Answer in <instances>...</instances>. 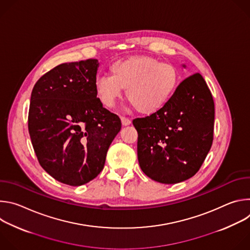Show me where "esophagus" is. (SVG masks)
Returning <instances> with one entry per match:
<instances>
[{"mask_svg": "<svg viewBox=\"0 0 250 250\" xmlns=\"http://www.w3.org/2000/svg\"><path fill=\"white\" fill-rule=\"evenodd\" d=\"M121 120H122V124H123V125H130V120L129 119H127V118H125V117H122L121 118Z\"/></svg>", "mask_w": 250, "mask_h": 250, "instance_id": "1", "label": "esophagus"}]
</instances>
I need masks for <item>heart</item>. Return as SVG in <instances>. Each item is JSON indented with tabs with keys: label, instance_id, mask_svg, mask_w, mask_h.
Here are the masks:
<instances>
[{
	"label": "heart",
	"instance_id": "obj_1",
	"mask_svg": "<svg viewBox=\"0 0 250 250\" xmlns=\"http://www.w3.org/2000/svg\"><path fill=\"white\" fill-rule=\"evenodd\" d=\"M110 75L97 76L95 92L101 103L112 108L121 99L123 90L130 104L140 114L150 115L170 100L179 74L174 65L149 57L135 55L117 60L110 66Z\"/></svg>",
	"mask_w": 250,
	"mask_h": 250
}]
</instances>
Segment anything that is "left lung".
<instances>
[{"label":"left lung","mask_w":250,"mask_h":250,"mask_svg":"<svg viewBox=\"0 0 250 250\" xmlns=\"http://www.w3.org/2000/svg\"><path fill=\"white\" fill-rule=\"evenodd\" d=\"M215 104L200 73L183 80L157 112L136 118L138 163L150 179L175 184L193 177L213 139Z\"/></svg>","instance_id":"8db88e82"}]
</instances>
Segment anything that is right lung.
Returning <instances> with one entry per match:
<instances>
[{
  "instance_id": "obj_1",
  "label": "right lung",
  "mask_w": 250,
  "mask_h": 250,
  "mask_svg": "<svg viewBox=\"0 0 250 250\" xmlns=\"http://www.w3.org/2000/svg\"><path fill=\"white\" fill-rule=\"evenodd\" d=\"M99 62L60 64L35 83L28 132L41 166L55 180L80 186L104 168L121 119L103 106L94 89Z\"/></svg>"
}]
</instances>
